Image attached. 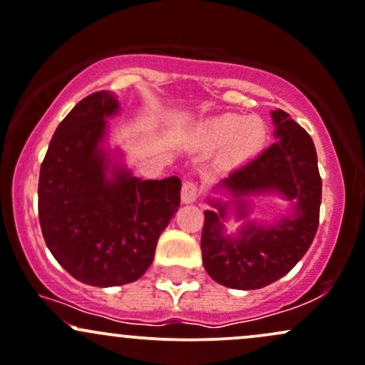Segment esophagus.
Returning a JSON list of instances; mask_svg holds the SVG:
<instances>
[{
    "instance_id": "esophagus-1",
    "label": "esophagus",
    "mask_w": 365,
    "mask_h": 365,
    "mask_svg": "<svg viewBox=\"0 0 365 365\" xmlns=\"http://www.w3.org/2000/svg\"><path fill=\"white\" fill-rule=\"evenodd\" d=\"M198 198V186L193 181H186L182 184L181 190V200L182 203H193Z\"/></svg>"
}]
</instances>
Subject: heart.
<instances>
[{"label": "heart", "instance_id": "1", "mask_svg": "<svg viewBox=\"0 0 365 365\" xmlns=\"http://www.w3.org/2000/svg\"><path fill=\"white\" fill-rule=\"evenodd\" d=\"M196 136L207 146H222L217 163L222 169H236L260 153L267 141V128L257 117L222 115L196 128Z\"/></svg>", "mask_w": 365, "mask_h": 365}]
</instances>
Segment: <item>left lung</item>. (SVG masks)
Listing matches in <instances>:
<instances>
[{
	"label": "left lung",
	"mask_w": 365,
	"mask_h": 365,
	"mask_svg": "<svg viewBox=\"0 0 365 365\" xmlns=\"http://www.w3.org/2000/svg\"><path fill=\"white\" fill-rule=\"evenodd\" d=\"M271 115L277 141L219 182L231 203L208 200L215 210H205V271L227 288L259 289L281 279L305 255L319 227L322 181L312 138L282 110ZM267 192L292 201V214L265 227L247 220L236 237L226 235L228 205L235 207L238 218L247 219V196Z\"/></svg>",
	"instance_id": "1"
}]
</instances>
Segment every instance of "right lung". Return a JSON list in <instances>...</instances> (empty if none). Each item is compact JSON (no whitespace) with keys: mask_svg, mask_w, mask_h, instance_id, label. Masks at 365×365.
Masks as SVG:
<instances>
[{"mask_svg":"<svg viewBox=\"0 0 365 365\" xmlns=\"http://www.w3.org/2000/svg\"><path fill=\"white\" fill-rule=\"evenodd\" d=\"M112 93L86 96L53 134L41 163L39 224L51 255L84 284L108 288L139 279L181 202V179L143 181L101 146Z\"/></svg>","mask_w":365,"mask_h":365,"instance_id":"1","label":"right lung"}]
</instances>
